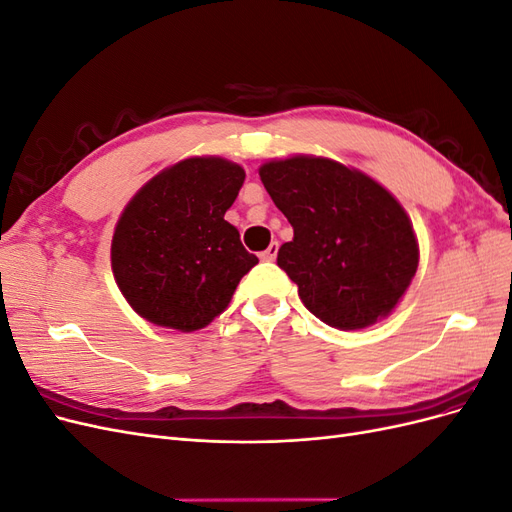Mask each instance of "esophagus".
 Returning a JSON list of instances; mask_svg holds the SVG:
<instances>
[{"instance_id":"obj_1","label":"esophagus","mask_w":512,"mask_h":512,"mask_svg":"<svg viewBox=\"0 0 512 512\" xmlns=\"http://www.w3.org/2000/svg\"><path fill=\"white\" fill-rule=\"evenodd\" d=\"M277 250H280V245L277 243H271L265 252L260 254V260H265V262H273L275 258H277Z\"/></svg>"}]
</instances>
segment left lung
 Segmentation results:
<instances>
[{
	"label": "left lung",
	"mask_w": 512,
	"mask_h": 512,
	"mask_svg": "<svg viewBox=\"0 0 512 512\" xmlns=\"http://www.w3.org/2000/svg\"><path fill=\"white\" fill-rule=\"evenodd\" d=\"M292 230L277 265L329 327L365 329L389 316L418 267V243L397 198L361 170L294 156L260 166Z\"/></svg>",
	"instance_id": "obj_1"
}]
</instances>
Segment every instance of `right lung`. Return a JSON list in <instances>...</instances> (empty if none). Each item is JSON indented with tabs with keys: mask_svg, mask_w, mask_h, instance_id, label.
Masks as SVG:
<instances>
[{
	"mask_svg": "<svg viewBox=\"0 0 512 512\" xmlns=\"http://www.w3.org/2000/svg\"><path fill=\"white\" fill-rule=\"evenodd\" d=\"M245 170L224 158H188L147 181L115 226V282L138 316L183 333L228 307L258 258L224 220Z\"/></svg>",
	"mask_w": 512,
	"mask_h": 512,
	"instance_id": "obj_1",
	"label": "right lung"
}]
</instances>
